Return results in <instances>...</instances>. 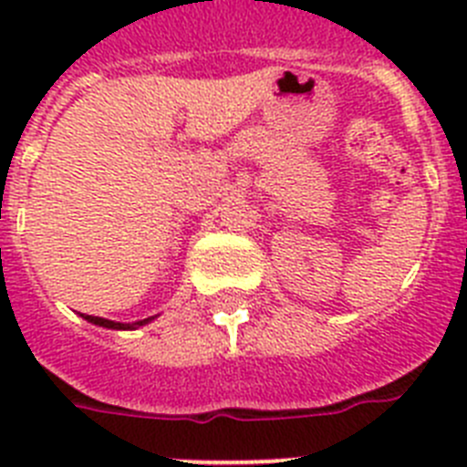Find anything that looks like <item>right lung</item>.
<instances>
[{
    "mask_svg": "<svg viewBox=\"0 0 467 467\" xmlns=\"http://www.w3.org/2000/svg\"><path fill=\"white\" fill-rule=\"evenodd\" d=\"M81 316H84L88 323L100 325V327H107V329H135V327H140V325H147L151 320V317H144V320H138V323H133V325H123V323H114V320H107V317L86 316V313H81Z\"/></svg>",
    "mask_w": 467,
    "mask_h": 467,
    "instance_id": "add662e5",
    "label": "right lung"
}]
</instances>
